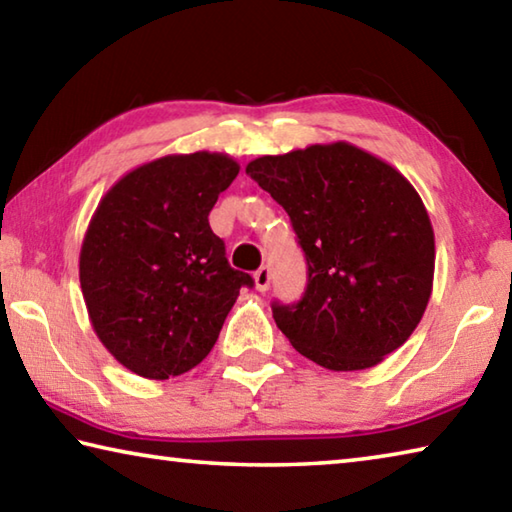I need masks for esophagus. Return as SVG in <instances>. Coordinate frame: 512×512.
<instances>
[{
  "label": "esophagus",
  "instance_id": "1",
  "mask_svg": "<svg viewBox=\"0 0 512 512\" xmlns=\"http://www.w3.org/2000/svg\"><path fill=\"white\" fill-rule=\"evenodd\" d=\"M255 287H257V291H268V287H271V268L268 266L259 268V271L255 273Z\"/></svg>",
  "mask_w": 512,
  "mask_h": 512
}]
</instances>
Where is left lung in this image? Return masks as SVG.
<instances>
[{
	"instance_id": "1",
	"label": "left lung",
	"mask_w": 512,
	"mask_h": 512,
	"mask_svg": "<svg viewBox=\"0 0 512 512\" xmlns=\"http://www.w3.org/2000/svg\"><path fill=\"white\" fill-rule=\"evenodd\" d=\"M289 214L307 289L273 318L302 357L366 370L409 339L433 287V228L422 198L391 164L348 142L248 162Z\"/></svg>"
}]
</instances>
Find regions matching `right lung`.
Masks as SVG:
<instances>
[{
    "instance_id": "obj_1",
    "label": "right lung",
    "mask_w": 512,
    "mask_h": 512,
    "mask_svg": "<svg viewBox=\"0 0 512 512\" xmlns=\"http://www.w3.org/2000/svg\"><path fill=\"white\" fill-rule=\"evenodd\" d=\"M237 173L223 153L164 155L101 198L81 246V289L99 341L135 375L198 366L239 289L255 284L228 264L207 221Z\"/></svg>"
}]
</instances>
